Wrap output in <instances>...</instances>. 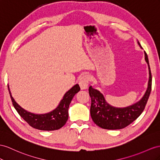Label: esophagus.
Returning <instances> with one entry per match:
<instances>
[{
	"label": "esophagus",
	"mask_w": 160,
	"mask_h": 160,
	"mask_svg": "<svg viewBox=\"0 0 160 160\" xmlns=\"http://www.w3.org/2000/svg\"><path fill=\"white\" fill-rule=\"evenodd\" d=\"M91 76L88 74H85L83 75L82 76H81V78L79 80V85L81 88V89H86L88 86V84L91 81Z\"/></svg>",
	"instance_id": "1"
}]
</instances>
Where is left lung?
<instances>
[{"instance_id": "obj_1", "label": "left lung", "mask_w": 160, "mask_h": 160, "mask_svg": "<svg viewBox=\"0 0 160 160\" xmlns=\"http://www.w3.org/2000/svg\"><path fill=\"white\" fill-rule=\"evenodd\" d=\"M138 44L141 46L138 41ZM145 59L149 66V79L148 88L142 99L132 105L124 108H113L105 101L103 95L90 87L89 95L91 98V116L93 122L101 128L108 130L122 129L128 126L137 120L145 109L150 95L152 84V76L149 67L148 57L145 51Z\"/></svg>"}]
</instances>
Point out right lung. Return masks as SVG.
<instances>
[{
  "label": "right lung",
  "instance_id": "obj_1",
  "mask_svg": "<svg viewBox=\"0 0 160 160\" xmlns=\"http://www.w3.org/2000/svg\"><path fill=\"white\" fill-rule=\"evenodd\" d=\"M9 91V88L8 87ZM78 84L75 86L65 94L63 99L55 109L45 114H34L26 111L16 103L11 96L10 97L15 109L23 119L32 128L40 130H55L63 127L68 120V108L73 96L80 91Z\"/></svg>",
  "mask_w": 160,
  "mask_h": 160
}]
</instances>
